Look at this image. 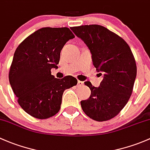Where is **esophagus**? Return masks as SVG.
Masks as SVG:
<instances>
[{
  "label": "esophagus",
  "instance_id": "esophagus-1",
  "mask_svg": "<svg viewBox=\"0 0 150 150\" xmlns=\"http://www.w3.org/2000/svg\"><path fill=\"white\" fill-rule=\"evenodd\" d=\"M77 84H78L79 86H83V84H84V81H78V82H77Z\"/></svg>",
  "mask_w": 150,
  "mask_h": 150
}]
</instances>
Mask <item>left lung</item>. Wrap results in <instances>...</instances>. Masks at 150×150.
<instances>
[{"mask_svg": "<svg viewBox=\"0 0 150 150\" xmlns=\"http://www.w3.org/2000/svg\"><path fill=\"white\" fill-rule=\"evenodd\" d=\"M71 29L89 47L93 65L100 75L103 74L98 87L85 82L91 95L87 100H81V108L95 121L112 119L127 104L133 92L137 65L131 48L123 38L101 25Z\"/></svg>", "mask_w": 150, "mask_h": 150, "instance_id": "1", "label": "left lung"}]
</instances>
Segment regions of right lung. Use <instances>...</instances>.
<instances>
[{"label":"right lung","instance_id":"right-lung-1","mask_svg":"<svg viewBox=\"0 0 150 150\" xmlns=\"http://www.w3.org/2000/svg\"><path fill=\"white\" fill-rule=\"evenodd\" d=\"M75 36L68 27H43L21 42L13 55L9 82L17 101L27 113L46 119L58 113L65 89L76 85L77 79H61L51 74L57 67L66 42Z\"/></svg>","mask_w":150,"mask_h":150}]
</instances>
